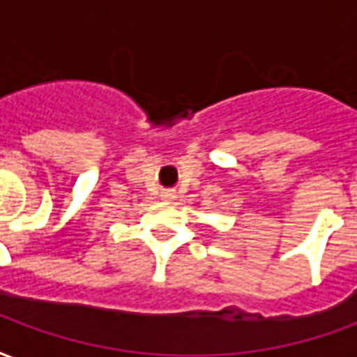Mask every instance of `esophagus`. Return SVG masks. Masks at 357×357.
Wrapping results in <instances>:
<instances>
[{"instance_id": "34e87169", "label": "esophagus", "mask_w": 357, "mask_h": 357, "mask_svg": "<svg viewBox=\"0 0 357 357\" xmlns=\"http://www.w3.org/2000/svg\"><path fill=\"white\" fill-rule=\"evenodd\" d=\"M164 197H166V199H174V193H172V191H166V193H164Z\"/></svg>"}]
</instances>
